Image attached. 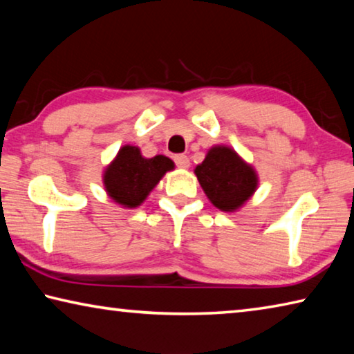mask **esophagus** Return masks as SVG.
<instances>
[{
	"instance_id": "1",
	"label": "esophagus",
	"mask_w": 354,
	"mask_h": 354,
	"mask_svg": "<svg viewBox=\"0 0 354 354\" xmlns=\"http://www.w3.org/2000/svg\"><path fill=\"white\" fill-rule=\"evenodd\" d=\"M173 159H175V164L179 167V169H189L190 167V160L185 154H178Z\"/></svg>"
}]
</instances>
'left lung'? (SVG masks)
Here are the masks:
<instances>
[{
  "label": "left lung",
  "mask_w": 354,
  "mask_h": 354,
  "mask_svg": "<svg viewBox=\"0 0 354 354\" xmlns=\"http://www.w3.org/2000/svg\"><path fill=\"white\" fill-rule=\"evenodd\" d=\"M195 175L207 198L223 212H234L242 207L259 183L253 167L225 145L209 149L205 160L196 165Z\"/></svg>",
  "instance_id": "obj_1"
}]
</instances>
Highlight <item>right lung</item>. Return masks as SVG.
Instances as JSON below:
<instances>
[{
    "mask_svg": "<svg viewBox=\"0 0 354 354\" xmlns=\"http://www.w3.org/2000/svg\"><path fill=\"white\" fill-rule=\"evenodd\" d=\"M175 169L173 160L158 154L143 158L139 147L124 145L118 149L115 159L106 167L103 183L107 195L123 207H137L147 200L156 184L167 171Z\"/></svg>",
    "mask_w": 354,
    "mask_h": 354,
    "instance_id": "right-lung-1",
    "label": "right lung"
}]
</instances>
